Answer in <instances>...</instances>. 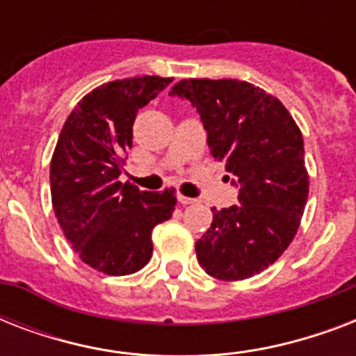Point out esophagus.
Listing matches in <instances>:
<instances>
[{
  "label": "esophagus",
  "instance_id": "obj_1",
  "mask_svg": "<svg viewBox=\"0 0 356 356\" xmlns=\"http://www.w3.org/2000/svg\"><path fill=\"white\" fill-rule=\"evenodd\" d=\"M177 200H179V203H181V205H192V203H195L194 197H186V195H183V194H179Z\"/></svg>",
  "mask_w": 356,
  "mask_h": 356
}]
</instances>
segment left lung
I'll list each match as a JSON object with an SVG mask.
<instances>
[{"instance_id": "left-lung-1", "label": "left lung", "mask_w": 356, "mask_h": 356, "mask_svg": "<svg viewBox=\"0 0 356 356\" xmlns=\"http://www.w3.org/2000/svg\"><path fill=\"white\" fill-rule=\"evenodd\" d=\"M170 94L197 108L211 155L240 186L238 205L212 209L211 229L195 242L197 260L220 281L249 279L298 233L309 200L303 134L277 97L245 81L184 79Z\"/></svg>"}]
</instances>
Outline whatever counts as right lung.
Segmentation results:
<instances>
[{
  "instance_id": "right-lung-1",
  "label": "right lung",
  "mask_w": 356,
  "mask_h": 356,
  "mask_svg": "<svg viewBox=\"0 0 356 356\" xmlns=\"http://www.w3.org/2000/svg\"><path fill=\"white\" fill-rule=\"evenodd\" d=\"M172 83L144 75L111 81L86 94L58 134L49 166L51 203L79 259L107 275L142 270L153 254L151 231L175 211V190L145 192L120 183L133 123Z\"/></svg>"
}]
</instances>
